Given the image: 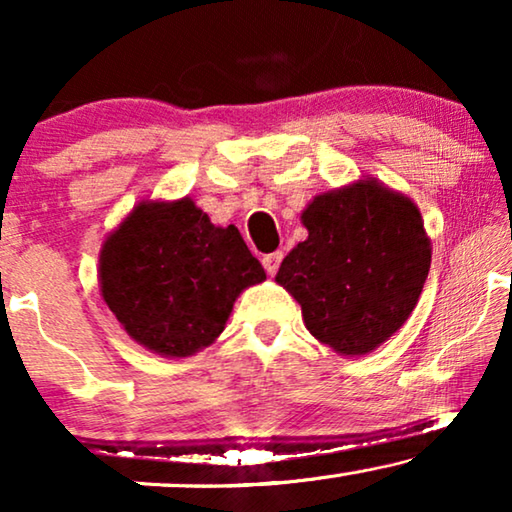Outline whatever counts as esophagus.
Returning a JSON list of instances; mask_svg holds the SVG:
<instances>
[{
    "instance_id": "34e87169",
    "label": "esophagus",
    "mask_w": 512,
    "mask_h": 512,
    "mask_svg": "<svg viewBox=\"0 0 512 512\" xmlns=\"http://www.w3.org/2000/svg\"><path fill=\"white\" fill-rule=\"evenodd\" d=\"M282 258H284L282 251H275V254L263 256V268L268 270V275H275V272L279 270V263H282Z\"/></svg>"
}]
</instances>
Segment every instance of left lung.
Masks as SVG:
<instances>
[{
    "label": "left lung",
    "instance_id": "8db88e82",
    "mask_svg": "<svg viewBox=\"0 0 512 512\" xmlns=\"http://www.w3.org/2000/svg\"><path fill=\"white\" fill-rule=\"evenodd\" d=\"M300 221L307 240L275 277L314 338L342 356L389 340L415 310L431 268V240L408 195L359 179L314 198Z\"/></svg>",
    "mask_w": 512,
    "mask_h": 512
}]
</instances>
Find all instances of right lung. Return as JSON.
I'll use <instances>...</instances> for the list:
<instances>
[{
  "mask_svg": "<svg viewBox=\"0 0 512 512\" xmlns=\"http://www.w3.org/2000/svg\"><path fill=\"white\" fill-rule=\"evenodd\" d=\"M97 272L125 333L167 359L212 345L237 296L265 279L240 230L214 226L191 198L139 202L104 240Z\"/></svg>",
  "mask_w": 512,
  "mask_h": 512,
  "instance_id": "1",
  "label": "right lung"
}]
</instances>
